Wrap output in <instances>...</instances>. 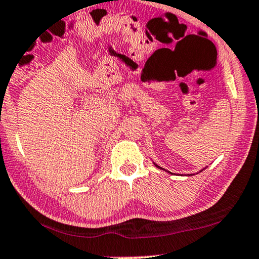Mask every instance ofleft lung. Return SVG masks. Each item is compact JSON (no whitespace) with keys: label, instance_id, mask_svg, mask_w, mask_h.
I'll return each instance as SVG.
<instances>
[{"label":"left lung","instance_id":"1","mask_svg":"<svg viewBox=\"0 0 259 259\" xmlns=\"http://www.w3.org/2000/svg\"><path fill=\"white\" fill-rule=\"evenodd\" d=\"M155 165H156V167H157V168H160V167H158V165H157V164H155ZM161 169H162V168H161Z\"/></svg>","mask_w":259,"mask_h":259}]
</instances>
